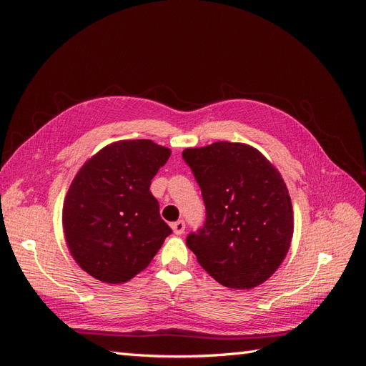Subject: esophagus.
Here are the masks:
<instances>
[{"label": "esophagus", "mask_w": 366, "mask_h": 366, "mask_svg": "<svg viewBox=\"0 0 366 366\" xmlns=\"http://www.w3.org/2000/svg\"><path fill=\"white\" fill-rule=\"evenodd\" d=\"M172 232L175 235H182L183 232H184V221L183 219H179V221H175V223H172Z\"/></svg>", "instance_id": "34e87169"}]
</instances>
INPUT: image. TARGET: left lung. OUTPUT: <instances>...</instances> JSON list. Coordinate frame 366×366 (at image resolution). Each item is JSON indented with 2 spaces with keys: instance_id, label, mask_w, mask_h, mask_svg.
<instances>
[{
  "instance_id": "left-lung-1",
  "label": "left lung",
  "mask_w": 366,
  "mask_h": 366,
  "mask_svg": "<svg viewBox=\"0 0 366 366\" xmlns=\"http://www.w3.org/2000/svg\"><path fill=\"white\" fill-rule=\"evenodd\" d=\"M206 204V223L186 244L221 285L246 290L267 281L293 238L289 189L270 160L247 143L186 148Z\"/></svg>"
}]
</instances>
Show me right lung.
Listing matches in <instances>:
<instances>
[{
  "instance_id": "obj_1",
  "label": "right lung",
  "mask_w": 366,
  "mask_h": 366,
  "mask_svg": "<svg viewBox=\"0 0 366 366\" xmlns=\"http://www.w3.org/2000/svg\"><path fill=\"white\" fill-rule=\"evenodd\" d=\"M169 156V148L148 139L119 140L74 175L62 207L64 237L73 259L93 278L128 282L171 234L149 191Z\"/></svg>"
}]
</instances>
